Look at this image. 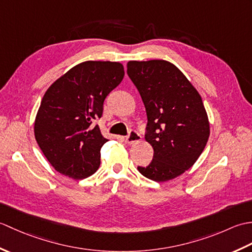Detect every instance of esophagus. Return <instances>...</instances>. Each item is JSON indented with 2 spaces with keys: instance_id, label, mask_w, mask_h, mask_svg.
<instances>
[{
  "instance_id": "1",
  "label": "esophagus",
  "mask_w": 252,
  "mask_h": 252,
  "mask_svg": "<svg viewBox=\"0 0 252 252\" xmlns=\"http://www.w3.org/2000/svg\"><path fill=\"white\" fill-rule=\"evenodd\" d=\"M141 141V136H140V134H138V133L136 132V131H134V130H132L130 133H129V135H127L126 137V144H130V145H132V144H135V143H137V142H140Z\"/></svg>"
}]
</instances>
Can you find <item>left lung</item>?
<instances>
[{"label": "left lung", "instance_id": "left-lung-1", "mask_svg": "<svg viewBox=\"0 0 252 252\" xmlns=\"http://www.w3.org/2000/svg\"><path fill=\"white\" fill-rule=\"evenodd\" d=\"M126 67L145 106V141L154 149L152 162L137 169L149 180H173L197 161L210 135L201 96L170 62L130 61Z\"/></svg>", "mask_w": 252, "mask_h": 252}]
</instances>
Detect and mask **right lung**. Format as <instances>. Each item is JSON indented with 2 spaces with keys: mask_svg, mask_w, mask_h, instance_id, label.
<instances>
[{
  "mask_svg": "<svg viewBox=\"0 0 252 252\" xmlns=\"http://www.w3.org/2000/svg\"><path fill=\"white\" fill-rule=\"evenodd\" d=\"M125 77L118 62L78 63L47 89L34 120L37 145L57 172L73 180L94 174L108 141L99 126L104 100Z\"/></svg>",
  "mask_w": 252,
  "mask_h": 252,
  "instance_id": "1",
  "label": "right lung"
}]
</instances>
